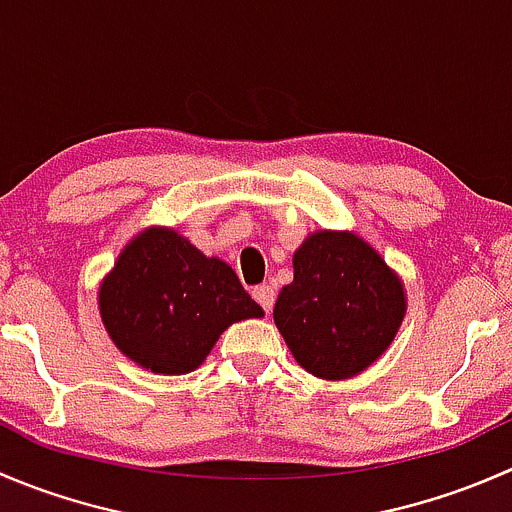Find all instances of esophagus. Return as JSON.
<instances>
[{"label": "esophagus", "mask_w": 512, "mask_h": 512, "mask_svg": "<svg viewBox=\"0 0 512 512\" xmlns=\"http://www.w3.org/2000/svg\"><path fill=\"white\" fill-rule=\"evenodd\" d=\"M252 297H255V302L260 304L265 312H272V304H275V287L272 285H260L252 289Z\"/></svg>", "instance_id": "obj_1"}]
</instances>
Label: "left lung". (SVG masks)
<instances>
[{
	"mask_svg": "<svg viewBox=\"0 0 512 512\" xmlns=\"http://www.w3.org/2000/svg\"><path fill=\"white\" fill-rule=\"evenodd\" d=\"M275 324L297 364L319 379L361 374L389 349L406 314L399 275L349 230H319L292 257Z\"/></svg>",
	"mask_w": 512,
	"mask_h": 512,
	"instance_id": "8db88e82",
	"label": "left lung"
}]
</instances>
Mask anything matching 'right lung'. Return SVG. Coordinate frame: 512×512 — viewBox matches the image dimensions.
<instances>
[{"label": "right lung", "instance_id": "right-lung-1", "mask_svg": "<svg viewBox=\"0 0 512 512\" xmlns=\"http://www.w3.org/2000/svg\"><path fill=\"white\" fill-rule=\"evenodd\" d=\"M98 309L128 359L168 376L198 369L230 324L265 314L227 262L170 227H148L123 247Z\"/></svg>", "mask_w": 512, "mask_h": 512}]
</instances>
